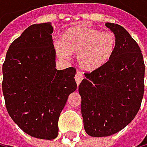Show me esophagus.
I'll return each mask as SVG.
<instances>
[{
  "label": "esophagus",
  "instance_id": "34e87169",
  "mask_svg": "<svg viewBox=\"0 0 147 147\" xmlns=\"http://www.w3.org/2000/svg\"><path fill=\"white\" fill-rule=\"evenodd\" d=\"M83 79H84V74H83V73H81V72H79V71H77L76 74H75V81H76L77 86L79 85L80 83H81V81H82Z\"/></svg>",
  "mask_w": 147,
  "mask_h": 147
}]
</instances>
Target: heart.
Wrapping results in <instances>:
<instances>
[{"label": "heart", "mask_w": 147, "mask_h": 147, "mask_svg": "<svg viewBox=\"0 0 147 147\" xmlns=\"http://www.w3.org/2000/svg\"><path fill=\"white\" fill-rule=\"evenodd\" d=\"M116 47V36L111 31H101L93 27L75 26L62 35V42L55 44L57 54L68 58L78 53L80 65L86 70H95L111 60Z\"/></svg>", "instance_id": "b5f03b06"}]
</instances>
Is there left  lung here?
Masks as SVG:
<instances>
[{
	"mask_svg": "<svg viewBox=\"0 0 147 147\" xmlns=\"http://www.w3.org/2000/svg\"><path fill=\"white\" fill-rule=\"evenodd\" d=\"M116 36L112 57L103 66L86 73L78 86L86 134L109 136L134 120L144 92V62L137 42L117 24L106 23Z\"/></svg>",
	"mask_w": 147,
	"mask_h": 147,
	"instance_id": "left-lung-1",
	"label": "left lung"
}]
</instances>
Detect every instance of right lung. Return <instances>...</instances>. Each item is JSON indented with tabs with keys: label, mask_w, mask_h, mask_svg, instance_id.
<instances>
[{
	"label": "right lung",
	"mask_w": 147,
	"mask_h": 147,
	"mask_svg": "<svg viewBox=\"0 0 147 147\" xmlns=\"http://www.w3.org/2000/svg\"><path fill=\"white\" fill-rule=\"evenodd\" d=\"M51 23L32 25L13 40L3 64V93L10 117L26 134L57 137L60 114L77 87L76 69L55 68Z\"/></svg>",
	"instance_id": "obj_1"
}]
</instances>
